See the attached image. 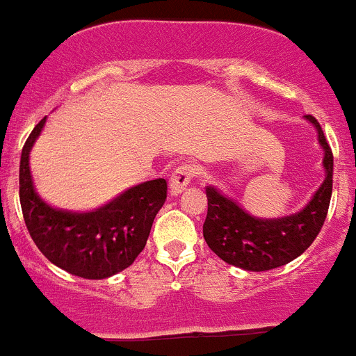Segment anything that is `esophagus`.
<instances>
[{
  "label": "esophagus",
  "mask_w": 356,
  "mask_h": 356,
  "mask_svg": "<svg viewBox=\"0 0 356 356\" xmlns=\"http://www.w3.org/2000/svg\"><path fill=\"white\" fill-rule=\"evenodd\" d=\"M195 175H197L195 164H181V166H178L170 177L171 193H175V195H177V193L181 192V190L185 188L190 181H192Z\"/></svg>",
  "instance_id": "obj_1"
}]
</instances>
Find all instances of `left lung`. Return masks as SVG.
<instances>
[{"label":"left lung","mask_w":356,"mask_h":356,"mask_svg":"<svg viewBox=\"0 0 356 356\" xmlns=\"http://www.w3.org/2000/svg\"><path fill=\"white\" fill-rule=\"evenodd\" d=\"M305 118L318 133L325 179L299 213L270 220L256 218L245 213L235 199L214 186H206L207 216L202 234L211 251L228 265L249 272L279 268L301 256L318 235L332 195L334 157L318 121L313 115Z\"/></svg>","instance_id":"1"}]
</instances>
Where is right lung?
Listing matches in <instances>:
<instances>
[{
  "mask_svg": "<svg viewBox=\"0 0 356 356\" xmlns=\"http://www.w3.org/2000/svg\"><path fill=\"white\" fill-rule=\"evenodd\" d=\"M47 118L34 126L20 157V206L34 244L54 265L83 279L100 280L128 268L143 251L154 218L168 195L164 178L131 186L88 213L57 209L34 188L29 154Z\"/></svg>",
  "mask_w": 356,
  "mask_h": 356,
  "instance_id": "add662e5",
  "label": "right lung"
}]
</instances>
